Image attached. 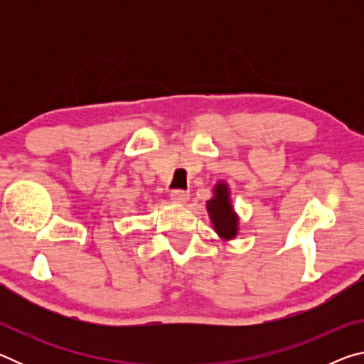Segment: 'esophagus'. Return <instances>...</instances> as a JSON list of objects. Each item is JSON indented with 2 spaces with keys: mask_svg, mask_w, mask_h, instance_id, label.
I'll return each instance as SVG.
<instances>
[{
  "mask_svg": "<svg viewBox=\"0 0 364 364\" xmlns=\"http://www.w3.org/2000/svg\"><path fill=\"white\" fill-rule=\"evenodd\" d=\"M171 200L176 202V204H186L189 200V193L188 191H183V189H173L170 193Z\"/></svg>",
  "mask_w": 364,
  "mask_h": 364,
  "instance_id": "1",
  "label": "esophagus"
}]
</instances>
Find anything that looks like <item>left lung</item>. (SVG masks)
I'll return each mask as SVG.
<instances>
[{"instance_id":"1","label":"left lung","mask_w":364,"mask_h":364,"mask_svg":"<svg viewBox=\"0 0 364 364\" xmlns=\"http://www.w3.org/2000/svg\"><path fill=\"white\" fill-rule=\"evenodd\" d=\"M207 210L210 213L215 231L221 237L232 239L237 231V217L232 212V207L228 199V188L225 183L215 186V197L207 202Z\"/></svg>"}]
</instances>
